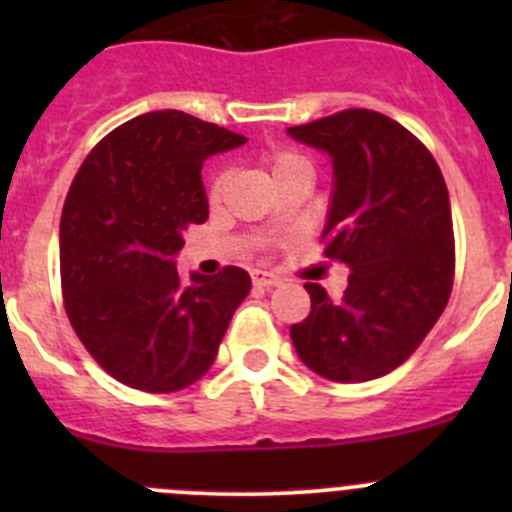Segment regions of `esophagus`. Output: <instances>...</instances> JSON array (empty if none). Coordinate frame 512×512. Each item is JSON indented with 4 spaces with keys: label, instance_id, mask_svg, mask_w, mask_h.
Segmentation results:
<instances>
[{
    "label": "esophagus",
    "instance_id": "1",
    "mask_svg": "<svg viewBox=\"0 0 512 512\" xmlns=\"http://www.w3.org/2000/svg\"><path fill=\"white\" fill-rule=\"evenodd\" d=\"M251 282L256 289H274L282 284V279L274 277V274H269V271L256 269V271H251Z\"/></svg>",
    "mask_w": 512,
    "mask_h": 512
}]
</instances>
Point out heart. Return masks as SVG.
<instances>
[{
    "label": "heart",
    "mask_w": 512,
    "mask_h": 512,
    "mask_svg": "<svg viewBox=\"0 0 512 512\" xmlns=\"http://www.w3.org/2000/svg\"><path fill=\"white\" fill-rule=\"evenodd\" d=\"M264 164L266 169L271 171V176L279 179V176L287 174V171L300 169V166H310V161H307L305 156H300L297 151H289V148H271V151L264 153ZM225 182H228V174H225V171H215V174L210 176V182H207V197H210L212 202L223 194Z\"/></svg>",
    "instance_id": "1"
}]
</instances>
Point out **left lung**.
<instances>
[{
    "instance_id": "8db88e82",
    "label": "left lung",
    "mask_w": 512,
    "mask_h": 512,
    "mask_svg": "<svg viewBox=\"0 0 512 512\" xmlns=\"http://www.w3.org/2000/svg\"><path fill=\"white\" fill-rule=\"evenodd\" d=\"M289 135L333 158L323 256L351 269L341 300L305 284L310 315L289 328L297 356L333 382L384 377L415 354L454 287L443 174L431 151L382 112L354 107Z\"/></svg>"
}]
</instances>
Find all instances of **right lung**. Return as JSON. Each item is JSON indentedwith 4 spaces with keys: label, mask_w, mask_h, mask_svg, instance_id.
Segmentation results:
<instances>
[{
    "label": "right lung",
    "mask_w": 512,
    "mask_h": 512,
    "mask_svg": "<svg viewBox=\"0 0 512 512\" xmlns=\"http://www.w3.org/2000/svg\"><path fill=\"white\" fill-rule=\"evenodd\" d=\"M246 138L179 110L122 122L84 158L61 212L63 307L117 382L176 392L212 366L251 277L179 279L184 230L207 220L202 164Z\"/></svg>",
    "instance_id": "obj_1"
}]
</instances>
